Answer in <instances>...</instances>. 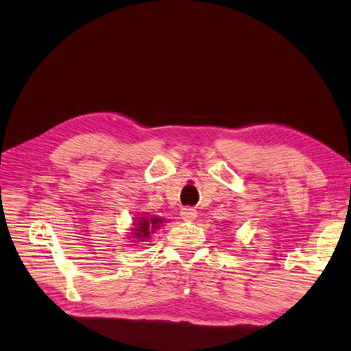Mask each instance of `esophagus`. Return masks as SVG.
Segmentation results:
<instances>
[{"label": "esophagus", "mask_w": 351, "mask_h": 351, "mask_svg": "<svg viewBox=\"0 0 351 351\" xmlns=\"http://www.w3.org/2000/svg\"><path fill=\"white\" fill-rule=\"evenodd\" d=\"M180 214H182V218H183V219H186V221H193V219L197 217V210H196L193 206H184V208L182 209V212H180Z\"/></svg>", "instance_id": "obj_1"}]
</instances>
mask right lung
<instances>
[{
  "instance_id": "add662e5",
  "label": "right lung",
  "mask_w": 351,
  "mask_h": 351,
  "mask_svg": "<svg viewBox=\"0 0 351 351\" xmlns=\"http://www.w3.org/2000/svg\"><path fill=\"white\" fill-rule=\"evenodd\" d=\"M159 224H162V219L159 218H141V221H137V227H134V232L133 234L137 237V239H147L151 237V232H154L155 228L159 227Z\"/></svg>"
}]
</instances>
